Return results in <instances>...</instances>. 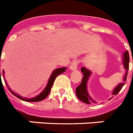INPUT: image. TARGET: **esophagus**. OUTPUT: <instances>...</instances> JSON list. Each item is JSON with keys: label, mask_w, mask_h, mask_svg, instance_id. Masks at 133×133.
<instances>
[{"label": "esophagus", "mask_w": 133, "mask_h": 133, "mask_svg": "<svg viewBox=\"0 0 133 133\" xmlns=\"http://www.w3.org/2000/svg\"><path fill=\"white\" fill-rule=\"evenodd\" d=\"M77 64H78V62H77V60H75V61H73V62L71 63V64L70 65L69 69L71 70V71H75V70L77 69Z\"/></svg>", "instance_id": "34e87169"}]
</instances>
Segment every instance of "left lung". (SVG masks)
<instances>
[{"mask_svg":"<svg viewBox=\"0 0 133 133\" xmlns=\"http://www.w3.org/2000/svg\"><path fill=\"white\" fill-rule=\"evenodd\" d=\"M122 63H123V65H124V68L126 69V73L124 74L122 82L119 83L117 86L115 87V89H113L112 93V95H116L120 91L122 87H124L125 82L126 80V77H127V75H128V70L129 69V54H128V51L124 52V54H123ZM81 71L83 73L84 75L83 77H82V80L81 84L75 89V93H76L77 98L80 99L82 102L86 103V104H90L91 103L96 104V102L91 98V97L89 95L88 91H87V83H88L89 78H90L91 74H92V72L90 70L86 69L85 67L82 68Z\"/></svg>","mask_w":133,"mask_h":133,"instance_id":"8db88e82","label":"left lung"}]
</instances>
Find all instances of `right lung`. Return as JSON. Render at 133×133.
I'll return each instance as SVG.
<instances>
[{
    "mask_svg": "<svg viewBox=\"0 0 133 133\" xmlns=\"http://www.w3.org/2000/svg\"><path fill=\"white\" fill-rule=\"evenodd\" d=\"M66 69V67H62V68H58V69H56L54 71L52 72L51 75L50 76V77L49 78L48 82H47V84H46V87L44 88V90L41 92V93L39 94L38 95L36 96L35 97H32V98H26V97H23L22 96H21L18 94H17L15 92H14L13 91H11V89L9 88V87L7 84V82L5 81V84L7 85V88L9 90V91L12 93L13 95H15L16 97H17L18 98H19L21 100L23 101H26V102H40V101L43 100L44 99H45L46 97L48 96L49 94L50 93V91H51V87L53 86V84H54V81H55V79H56V77L58 76V75H60V74H62V73L65 71ZM4 71H3V75H4ZM0 77H1V71H0ZM4 80H5V77H4Z\"/></svg>",
    "mask_w": 133,
    "mask_h": 133,
    "instance_id": "obj_1",
    "label": "right lung"
}]
</instances>
